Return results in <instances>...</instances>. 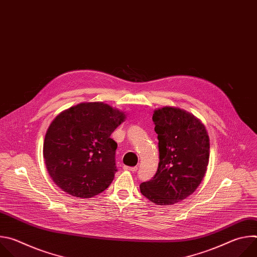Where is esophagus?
<instances>
[{
    "instance_id": "esophagus-1",
    "label": "esophagus",
    "mask_w": 257,
    "mask_h": 257,
    "mask_svg": "<svg viewBox=\"0 0 257 257\" xmlns=\"http://www.w3.org/2000/svg\"><path fill=\"white\" fill-rule=\"evenodd\" d=\"M123 169L125 171H130V172H136L137 171V167H128V166H124Z\"/></svg>"
}]
</instances>
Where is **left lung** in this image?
Returning <instances> with one entry per match:
<instances>
[{"label": "left lung", "instance_id": "1", "mask_svg": "<svg viewBox=\"0 0 257 257\" xmlns=\"http://www.w3.org/2000/svg\"><path fill=\"white\" fill-rule=\"evenodd\" d=\"M160 163L155 177L140 184L143 196L159 205L175 204L200 185L209 162V137L204 124L175 106L155 109Z\"/></svg>", "mask_w": 257, "mask_h": 257}]
</instances>
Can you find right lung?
<instances>
[{"label":"right lung","instance_id":"add662e5","mask_svg":"<svg viewBox=\"0 0 257 257\" xmlns=\"http://www.w3.org/2000/svg\"><path fill=\"white\" fill-rule=\"evenodd\" d=\"M125 119V112L101 101L81 102L56 116L43 151L55 184L79 198L104 191L117 172V142L111 134Z\"/></svg>","mask_w":257,"mask_h":257}]
</instances>
